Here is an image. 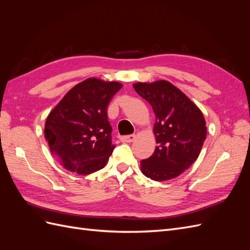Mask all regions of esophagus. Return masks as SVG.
Segmentation results:
<instances>
[{
  "label": "esophagus",
  "instance_id": "34e87169",
  "mask_svg": "<svg viewBox=\"0 0 250 250\" xmlns=\"http://www.w3.org/2000/svg\"><path fill=\"white\" fill-rule=\"evenodd\" d=\"M135 139V134H128V135H122V137H120L121 142L123 143H130Z\"/></svg>",
  "mask_w": 250,
  "mask_h": 250
}]
</instances>
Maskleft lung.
Here are the masks:
<instances>
[{"label": "left lung", "mask_w": 250, "mask_h": 250, "mask_svg": "<svg viewBox=\"0 0 250 250\" xmlns=\"http://www.w3.org/2000/svg\"><path fill=\"white\" fill-rule=\"evenodd\" d=\"M133 87L152 106L156 121L154 153L141 162L146 177L164 181L178 176L197 160L207 126L202 112L172 83L139 82Z\"/></svg>", "instance_id": "1"}]
</instances>
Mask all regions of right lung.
I'll return each mask as SVG.
<instances>
[{
  "label": "right lung",
  "instance_id": "1",
  "mask_svg": "<svg viewBox=\"0 0 250 250\" xmlns=\"http://www.w3.org/2000/svg\"><path fill=\"white\" fill-rule=\"evenodd\" d=\"M122 87L119 82L88 78L66 93L47 118L44 135L52 154L81 175L101 170L116 145L107 108Z\"/></svg>",
  "mask_w": 250,
  "mask_h": 250
}]
</instances>
